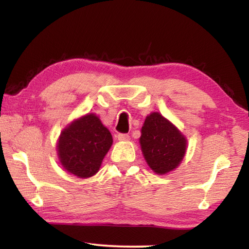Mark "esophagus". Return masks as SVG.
I'll return each instance as SVG.
<instances>
[{"label": "esophagus", "instance_id": "1", "mask_svg": "<svg viewBox=\"0 0 249 249\" xmlns=\"http://www.w3.org/2000/svg\"><path fill=\"white\" fill-rule=\"evenodd\" d=\"M117 138H119V141L126 142V141L129 140V136L127 134H119V135H117Z\"/></svg>", "mask_w": 249, "mask_h": 249}]
</instances>
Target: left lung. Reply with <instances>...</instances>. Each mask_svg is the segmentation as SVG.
I'll use <instances>...</instances> for the list:
<instances>
[{
  "label": "left lung",
  "instance_id": "1",
  "mask_svg": "<svg viewBox=\"0 0 249 249\" xmlns=\"http://www.w3.org/2000/svg\"><path fill=\"white\" fill-rule=\"evenodd\" d=\"M140 142L146 162L158 175H166L176 169L187 149L185 137L158 112L146 117Z\"/></svg>",
  "mask_w": 249,
  "mask_h": 249
}]
</instances>
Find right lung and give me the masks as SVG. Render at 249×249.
Masks as SVG:
<instances>
[{
  "instance_id": "obj_1",
  "label": "right lung",
  "mask_w": 249,
  "mask_h": 249,
  "mask_svg": "<svg viewBox=\"0 0 249 249\" xmlns=\"http://www.w3.org/2000/svg\"><path fill=\"white\" fill-rule=\"evenodd\" d=\"M113 142L109 130L95 114L73 121L62 130L57 151L66 171L79 178H89L99 171Z\"/></svg>"
}]
</instances>
